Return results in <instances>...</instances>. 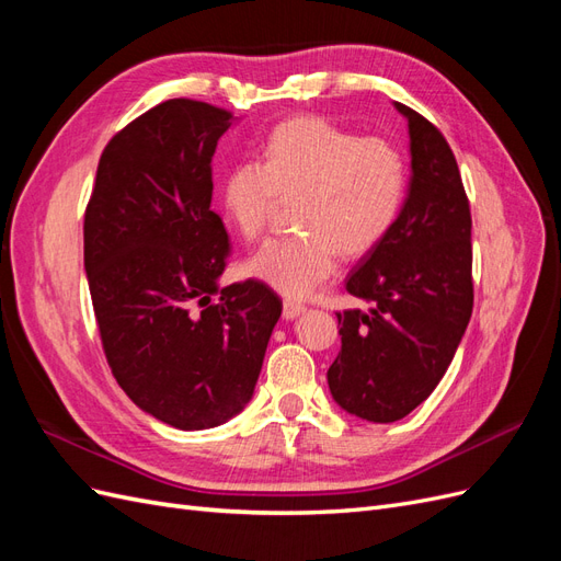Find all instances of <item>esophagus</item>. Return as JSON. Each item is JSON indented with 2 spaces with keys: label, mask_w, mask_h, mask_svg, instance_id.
Wrapping results in <instances>:
<instances>
[{
  "label": "esophagus",
  "mask_w": 561,
  "mask_h": 561,
  "mask_svg": "<svg viewBox=\"0 0 561 561\" xmlns=\"http://www.w3.org/2000/svg\"><path fill=\"white\" fill-rule=\"evenodd\" d=\"M304 311H307V307H304V304H299V301H283V318L285 320H295V318H299Z\"/></svg>",
  "instance_id": "1"
}]
</instances>
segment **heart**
<instances>
[{
    "mask_svg": "<svg viewBox=\"0 0 561 561\" xmlns=\"http://www.w3.org/2000/svg\"><path fill=\"white\" fill-rule=\"evenodd\" d=\"M404 190L407 165L393 145L299 116L268 135L264 163L241 161L225 175L222 210L243 239L254 241L280 198H297L301 231L264 243L245 271L271 290L301 299L334 276L339 254L360 257L383 239Z\"/></svg>",
    "mask_w": 561,
    "mask_h": 561,
    "instance_id": "obj_1",
    "label": "heart"
}]
</instances>
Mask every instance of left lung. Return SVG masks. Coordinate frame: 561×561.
Returning a JSON list of instances; mask_svg holds the SVG:
<instances>
[{
	"label": "left lung",
	"instance_id": "1",
	"mask_svg": "<svg viewBox=\"0 0 561 561\" xmlns=\"http://www.w3.org/2000/svg\"><path fill=\"white\" fill-rule=\"evenodd\" d=\"M410 133V184L396 225L346 280L369 311L336 313L342 351L328 369L344 412L393 423L445 377L472 313L470 208L447 140L393 103Z\"/></svg>",
	"mask_w": 561,
	"mask_h": 561
}]
</instances>
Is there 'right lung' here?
<instances>
[{"instance_id":"add662e5","label":"right lung","mask_w":561,"mask_h":561,"mask_svg":"<svg viewBox=\"0 0 561 561\" xmlns=\"http://www.w3.org/2000/svg\"><path fill=\"white\" fill-rule=\"evenodd\" d=\"M236 116L175 98L116 133L83 217V268L112 375L180 431L222 426L260 379L283 304L260 280L219 285L229 236L213 157Z\"/></svg>"}]
</instances>
